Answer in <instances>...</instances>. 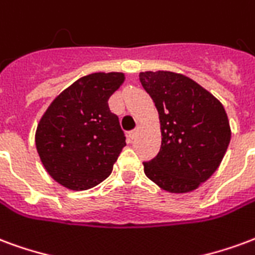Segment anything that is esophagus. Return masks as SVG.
I'll list each match as a JSON object with an SVG mask.
<instances>
[{
	"instance_id": "34e87169",
	"label": "esophagus",
	"mask_w": 255,
	"mask_h": 255,
	"mask_svg": "<svg viewBox=\"0 0 255 255\" xmlns=\"http://www.w3.org/2000/svg\"><path fill=\"white\" fill-rule=\"evenodd\" d=\"M137 133H138V129H134V130H131V131H129V137L133 140V138H135L137 137Z\"/></svg>"
}]
</instances>
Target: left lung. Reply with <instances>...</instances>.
I'll return each mask as SVG.
<instances>
[{
  "label": "left lung",
  "instance_id": "obj_1",
  "mask_svg": "<svg viewBox=\"0 0 255 255\" xmlns=\"http://www.w3.org/2000/svg\"><path fill=\"white\" fill-rule=\"evenodd\" d=\"M161 124L159 153L144 161L150 181L170 193L197 189L220 166L231 130L219 100L189 77L172 72L140 73Z\"/></svg>",
  "mask_w": 255,
  "mask_h": 255
}]
</instances>
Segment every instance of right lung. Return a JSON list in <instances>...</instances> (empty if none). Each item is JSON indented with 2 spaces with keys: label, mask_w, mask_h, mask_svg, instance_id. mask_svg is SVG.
<instances>
[{
  "label": "right lung",
  "mask_w": 255,
  "mask_h": 255,
  "mask_svg": "<svg viewBox=\"0 0 255 255\" xmlns=\"http://www.w3.org/2000/svg\"><path fill=\"white\" fill-rule=\"evenodd\" d=\"M124 83L122 73H92L54 99L39 122L35 142L54 181L87 190L111 174L126 137L109 99Z\"/></svg>",
  "instance_id": "right-lung-1"
}]
</instances>
